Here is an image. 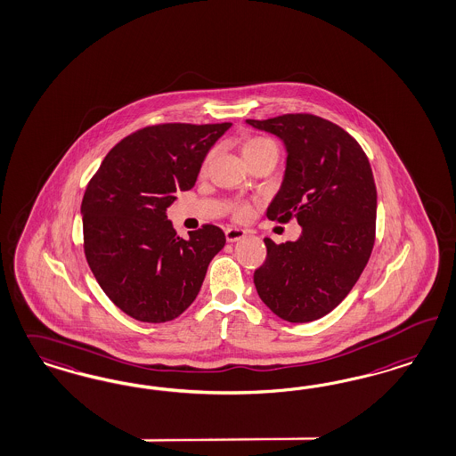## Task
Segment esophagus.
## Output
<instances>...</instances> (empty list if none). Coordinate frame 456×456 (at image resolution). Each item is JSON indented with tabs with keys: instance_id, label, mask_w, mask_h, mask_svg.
Masks as SVG:
<instances>
[{
	"instance_id": "esophagus-1",
	"label": "esophagus",
	"mask_w": 456,
	"mask_h": 456,
	"mask_svg": "<svg viewBox=\"0 0 456 456\" xmlns=\"http://www.w3.org/2000/svg\"><path fill=\"white\" fill-rule=\"evenodd\" d=\"M246 236H248V232L244 229H236V227L225 229L227 242H237V240H240V239H244Z\"/></svg>"
}]
</instances>
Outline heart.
<instances>
[{"instance_id":"obj_1","label":"heart","mask_w":456,"mask_h":456,"mask_svg":"<svg viewBox=\"0 0 456 456\" xmlns=\"http://www.w3.org/2000/svg\"><path fill=\"white\" fill-rule=\"evenodd\" d=\"M269 148H273V150H276V144L271 142V140H267V138H251V140H248V142H244V146H242V155L244 158L249 157L252 153H257V151H263V150H269ZM207 163V161H205ZM248 214H249V207L246 204H236L234 205V216H236L237 219H244V217H248Z\"/></svg>"}]
</instances>
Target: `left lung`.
<instances>
[{"instance_id":"left-lung-1","label":"left lung","mask_w":456,"mask_h":456,"mask_svg":"<svg viewBox=\"0 0 456 456\" xmlns=\"http://www.w3.org/2000/svg\"><path fill=\"white\" fill-rule=\"evenodd\" d=\"M246 123L276 134L288 151L267 219L297 217L303 227L295 242L265 239L266 261L254 271L257 295L286 322H314L350 293L374 248L377 191L369 158L340 126L314 114Z\"/></svg>"}]
</instances>
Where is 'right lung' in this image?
<instances>
[{
    "mask_svg": "<svg viewBox=\"0 0 456 456\" xmlns=\"http://www.w3.org/2000/svg\"><path fill=\"white\" fill-rule=\"evenodd\" d=\"M148 126L118 142L91 178L82 205L84 252L110 301L134 320L163 323L197 298L222 229L176 236L167 208L190 190L208 150L231 127Z\"/></svg>",
    "mask_w": 456,
    "mask_h": 456,
    "instance_id": "obj_1",
    "label": "right lung"
}]
</instances>
